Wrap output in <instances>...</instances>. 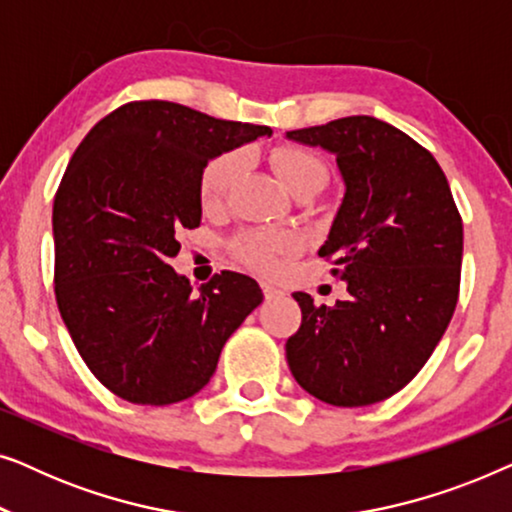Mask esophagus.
<instances>
[{"label":"esophagus","instance_id":"1","mask_svg":"<svg viewBox=\"0 0 512 512\" xmlns=\"http://www.w3.org/2000/svg\"><path fill=\"white\" fill-rule=\"evenodd\" d=\"M261 286H263V296H265V300H275V298H282V296H284L282 289H277V286H272V284H268V282H263Z\"/></svg>","mask_w":512,"mask_h":512}]
</instances>
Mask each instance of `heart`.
I'll return each instance as SVG.
<instances>
[{
	"instance_id": "obj_1",
	"label": "heart",
	"mask_w": 512,
	"mask_h": 512,
	"mask_svg": "<svg viewBox=\"0 0 512 512\" xmlns=\"http://www.w3.org/2000/svg\"><path fill=\"white\" fill-rule=\"evenodd\" d=\"M270 163L277 177L293 195L312 191L317 195L326 186L328 170L317 153L300 149V146H277L270 151ZM242 167L237 153H221L209 160L200 177V200L205 207H219L226 198L230 184ZM298 249V237L286 230L277 233H244L237 237L235 251L244 263L258 270H275L279 258L289 256Z\"/></svg>"
}]
</instances>
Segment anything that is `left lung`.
Wrapping results in <instances>:
<instances>
[{"instance_id": "8db88e82", "label": "left lung", "mask_w": 512, "mask_h": 512, "mask_svg": "<svg viewBox=\"0 0 512 512\" xmlns=\"http://www.w3.org/2000/svg\"><path fill=\"white\" fill-rule=\"evenodd\" d=\"M286 137L333 153L345 195L319 249L349 298L298 291L286 361L307 394L338 408L401 391L443 338L459 298L464 226L436 158L394 125L347 116Z\"/></svg>"}]
</instances>
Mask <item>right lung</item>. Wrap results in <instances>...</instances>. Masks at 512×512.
Here are the masks:
<instances>
[{
	"instance_id": "obj_1",
	"label": "right lung",
	"mask_w": 512,
	"mask_h": 512,
	"mask_svg": "<svg viewBox=\"0 0 512 512\" xmlns=\"http://www.w3.org/2000/svg\"><path fill=\"white\" fill-rule=\"evenodd\" d=\"M265 135L184 104L130 102L69 160L53 202L55 300L90 373L125 401L198 394L261 305L256 279L226 270L195 291L167 261L179 230L200 226L205 165Z\"/></svg>"
}]
</instances>
